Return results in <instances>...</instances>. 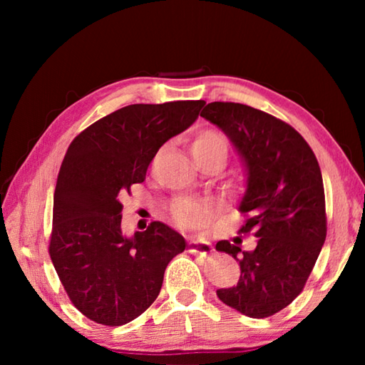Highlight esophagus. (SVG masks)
Returning a JSON list of instances; mask_svg holds the SVG:
<instances>
[{
  "mask_svg": "<svg viewBox=\"0 0 365 365\" xmlns=\"http://www.w3.org/2000/svg\"><path fill=\"white\" fill-rule=\"evenodd\" d=\"M190 251L195 255H209L212 251V245L205 238L190 240Z\"/></svg>",
  "mask_w": 365,
  "mask_h": 365,
  "instance_id": "34e87169",
  "label": "esophagus"
}]
</instances>
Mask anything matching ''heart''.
<instances>
[{"label": "heart", "instance_id": "1", "mask_svg": "<svg viewBox=\"0 0 365 365\" xmlns=\"http://www.w3.org/2000/svg\"><path fill=\"white\" fill-rule=\"evenodd\" d=\"M191 151H193V156L207 153H219L224 156L227 151V140L224 135L214 130V128H206V130H201L196 135L193 145H191ZM174 215L178 225L185 228H196L205 222V211L193 205L178 206L174 211Z\"/></svg>", "mask_w": 365, "mask_h": 365}]
</instances>
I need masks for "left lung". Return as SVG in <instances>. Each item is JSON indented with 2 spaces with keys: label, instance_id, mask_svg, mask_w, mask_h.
<instances>
[{
  "label": "left lung",
  "instance_id": "1",
  "mask_svg": "<svg viewBox=\"0 0 365 365\" xmlns=\"http://www.w3.org/2000/svg\"><path fill=\"white\" fill-rule=\"evenodd\" d=\"M201 117L217 125L243 159L248 178L238 209L248 219L240 233L257 237L252 251L227 240L215 245L242 270L237 285L217 289V296L245 316L270 317L302 292L324 246L322 172L307 141L264 110L214 101Z\"/></svg>",
  "mask_w": 365,
  "mask_h": 365
}]
</instances>
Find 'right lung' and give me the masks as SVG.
I'll list each match as a JSON object with an SVG mask.
<instances>
[{"instance_id":"obj_1","label":"right lung","mask_w":365,"mask_h":365,"mask_svg":"<svg viewBox=\"0 0 365 365\" xmlns=\"http://www.w3.org/2000/svg\"><path fill=\"white\" fill-rule=\"evenodd\" d=\"M205 101L130 104L91 123L67 148L54 190L49 256L85 317L119 327L141 316L187 242L163 222L122 233V196L146 177L165 141L193 123Z\"/></svg>"}]
</instances>
